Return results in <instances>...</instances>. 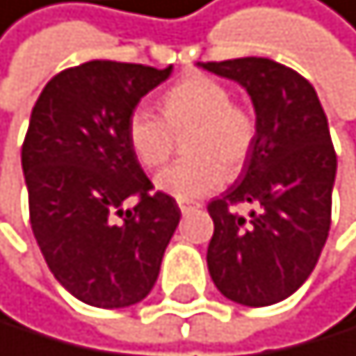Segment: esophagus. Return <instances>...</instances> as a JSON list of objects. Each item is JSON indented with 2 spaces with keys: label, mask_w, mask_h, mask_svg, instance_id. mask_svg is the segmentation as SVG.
<instances>
[{
  "label": "esophagus",
  "mask_w": 356,
  "mask_h": 356,
  "mask_svg": "<svg viewBox=\"0 0 356 356\" xmlns=\"http://www.w3.org/2000/svg\"><path fill=\"white\" fill-rule=\"evenodd\" d=\"M200 204H193V202H179V209H181V213H191V211H195Z\"/></svg>",
  "instance_id": "obj_1"
}]
</instances>
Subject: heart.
<instances>
[{"label":"heart","instance_id":"obj_1","mask_svg":"<svg viewBox=\"0 0 356 356\" xmlns=\"http://www.w3.org/2000/svg\"><path fill=\"white\" fill-rule=\"evenodd\" d=\"M161 118L147 106H136L127 118V140L140 165L156 168L170 156L175 136L186 129L184 152L156 175V188L179 202L213 193L225 170L236 175L252 154L257 120L245 106L234 104L225 83L207 74H191L165 90Z\"/></svg>","mask_w":356,"mask_h":356}]
</instances>
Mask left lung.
<instances>
[{"instance_id": "left-lung-1", "label": "left lung", "mask_w": 356, "mask_h": 356, "mask_svg": "<svg viewBox=\"0 0 356 356\" xmlns=\"http://www.w3.org/2000/svg\"><path fill=\"white\" fill-rule=\"evenodd\" d=\"M197 65L241 83L257 113V140L238 181L209 204V275L232 302H282L312 275L330 234L337 152L327 115L314 86L270 58ZM236 204L255 207L250 218Z\"/></svg>"}]
</instances>
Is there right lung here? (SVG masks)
<instances>
[{
    "mask_svg": "<svg viewBox=\"0 0 356 356\" xmlns=\"http://www.w3.org/2000/svg\"><path fill=\"white\" fill-rule=\"evenodd\" d=\"M170 72L88 60L54 76L31 111L22 172L33 236L60 286L90 307L147 298L179 225L177 202L149 193L127 140V118Z\"/></svg>",
    "mask_w": 356,
    "mask_h": 356,
    "instance_id": "1",
    "label": "right lung"
}]
</instances>
